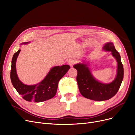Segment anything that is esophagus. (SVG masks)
Masks as SVG:
<instances>
[{"mask_svg": "<svg viewBox=\"0 0 135 135\" xmlns=\"http://www.w3.org/2000/svg\"><path fill=\"white\" fill-rule=\"evenodd\" d=\"M75 61H74V60H69V61H68V64L69 65L71 66V67H73V65L74 64H75Z\"/></svg>", "mask_w": 135, "mask_h": 135, "instance_id": "1", "label": "esophagus"}]
</instances>
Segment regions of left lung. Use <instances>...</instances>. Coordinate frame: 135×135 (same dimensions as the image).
Masks as SVG:
<instances>
[{
    "mask_svg": "<svg viewBox=\"0 0 135 135\" xmlns=\"http://www.w3.org/2000/svg\"><path fill=\"white\" fill-rule=\"evenodd\" d=\"M103 50L111 52L118 62L117 74L115 79L110 83H103L96 80L90 71L88 63H78L73 66L78 74L77 81L79 90L84 97L95 101H104L113 97L118 91L124 78V67L121 57L112 42H108Z\"/></svg>",
    "mask_w": 135,
    "mask_h": 135,
    "instance_id": "8db88e82",
    "label": "left lung"
}]
</instances>
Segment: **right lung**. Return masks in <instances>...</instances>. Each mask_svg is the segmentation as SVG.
Wrapping results in <instances>:
<instances>
[{
    "mask_svg": "<svg viewBox=\"0 0 135 135\" xmlns=\"http://www.w3.org/2000/svg\"><path fill=\"white\" fill-rule=\"evenodd\" d=\"M28 42H24L27 44ZM20 50L13 55L11 61L10 79L13 86L23 99L28 102L39 103L49 100L56 95L58 82L70 69L68 65L55 66L40 83L35 85H26L19 80L16 73V61Z\"/></svg>",
    "mask_w": 135,
    "mask_h": 135,
    "instance_id": "1",
    "label": "right lung"
}]
</instances>
